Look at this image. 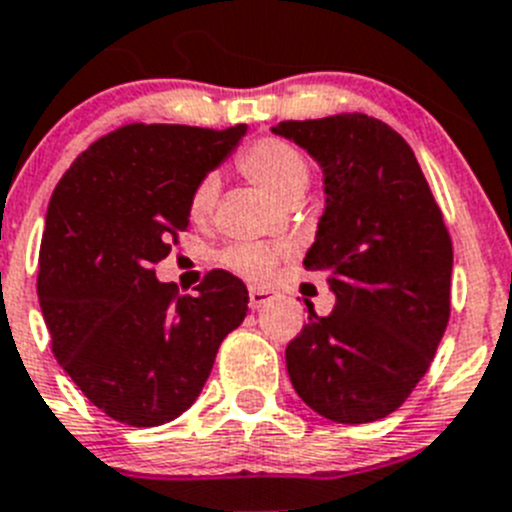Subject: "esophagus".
<instances>
[{
  "label": "esophagus",
  "mask_w": 512,
  "mask_h": 512,
  "mask_svg": "<svg viewBox=\"0 0 512 512\" xmlns=\"http://www.w3.org/2000/svg\"><path fill=\"white\" fill-rule=\"evenodd\" d=\"M267 301H273V293L265 288H250V308L265 306Z\"/></svg>",
  "instance_id": "1"
}]
</instances>
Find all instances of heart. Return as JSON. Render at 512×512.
<instances>
[{
    "instance_id": "1",
    "label": "heart",
    "mask_w": 512,
    "mask_h": 512,
    "mask_svg": "<svg viewBox=\"0 0 512 512\" xmlns=\"http://www.w3.org/2000/svg\"><path fill=\"white\" fill-rule=\"evenodd\" d=\"M239 168L250 181L273 193L278 199L288 201L290 196L303 193L308 186V163L296 145L280 140V137H262L245 147V153L239 155ZM216 201V178L206 176L191 193V211L193 222H204L211 214ZM283 257V250L275 247L257 245V242H239L224 252L222 262L232 273L250 280H262L270 275L275 262Z\"/></svg>"
}]
</instances>
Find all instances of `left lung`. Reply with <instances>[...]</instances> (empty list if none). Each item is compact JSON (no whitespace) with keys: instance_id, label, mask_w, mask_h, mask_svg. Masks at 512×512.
Listing matches in <instances>:
<instances>
[{"instance_id":"8db88e82","label":"left lung","mask_w":512,"mask_h":512,"mask_svg":"<svg viewBox=\"0 0 512 512\" xmlns=\"http://www.w3.org/2000/svg\"><path fill=\"white\" fill-rule=\"evenodd\" d=\"M324 170L326 209L306 270L336 306L285 349L290 382L336 423L398 411L431 367L451 311V237L411 145L367 114L280 122Z\"/></svg>"}]
</instances>
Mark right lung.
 <instances>
[{"label": "right lung", "mask_w": 512, "mask_h": 512, "mask_svg": "<svg viewBox=\"0 0 512 512\" xmlns=\"http://www.w3.org/2000/svg\"><path fill=\"white\" fill-rule=\"evenodd\" d=\"M247 124H124L73 160L55 186L40 245L38 298L58 365L127 426L168 423L193 405L219 344L247 316V288L211 270L196 296L155 278L188 229L193 188Z\"/></svg>", "instance_id": "add662e5"}]
</instances>
